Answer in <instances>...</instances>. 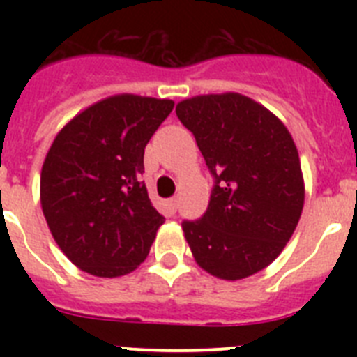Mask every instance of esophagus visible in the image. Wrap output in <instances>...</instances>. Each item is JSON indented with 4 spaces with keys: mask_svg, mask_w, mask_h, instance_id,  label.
<instances>
[{
    "mask_svg": "<svg viewBox=\"0 0 357 357\" xmlns=\"http://www.w3.org/2000/svg\"><path fill=\"white\" fill-rule=\"evenodd\" d=\"M168 207H169V211H172V213H176V209H178V198H176V197L169 198Z\"/></svg>",
    "mask_w": 357,
    "mask_h": 357,
    "instance_id": "34e87169",
    "label": "esophagus"
}]
</instances>
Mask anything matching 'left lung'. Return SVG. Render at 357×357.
<instances>
[{"label":"left lung","mask_w":357,"mask_h":357,"mask_svg":"<svg viewBox=\"0 0 357 357\" xmlns=\"http://www.w3.org/2000/svg\"><path fill=\"white\" fill-rule=\"evenodd\" d=\"M175 112L193 132L214 181L204 216L182 222L195 261L223 280L254 275L282 252L304 207L291 134L238 93L189 98Z\"/></svg>","instance_id":"1"}]
</instances>
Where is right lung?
<instances>
[{"mask_svg": "<svg viewBox=\"0 0 357 357\" xmlns=\"http://www.w3.org/2000/svg\"><path fill=\"white\" fill-rule=\"evenodd\" d=\"M173 105L118 94L56 134L40 172V206L56 245L84 272L119 277L146 259L164 216L141 181L144 148Z\"/></svg>", "mask_w": 357, "mask_h": 357, "instance_id": "obj_1", "label": "right lung"}]
</instances>
